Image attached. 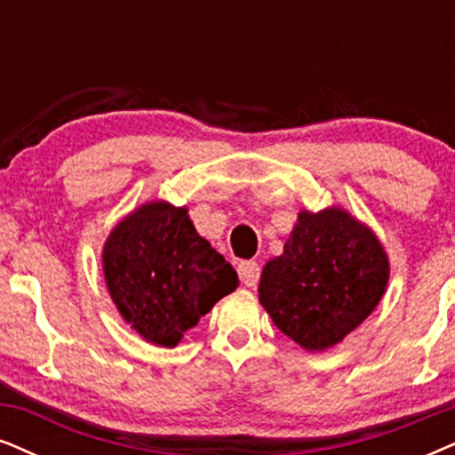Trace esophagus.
<instances>
[{"label": "esophagus", "mask_w": 455, "mask_h": 455, "mask_svg": "<svg viewBox=\"0 0 455 455\" xmlns=\"http://www.w3.org/2000/svg\"><path fill=\"white\" fill-rule=\"evenodd\" d=\"M239 279L245 287H256L258 279H260V267L254 260H243L237 267Z\"/></svg>", "instance_id": "1"}]
</instances>
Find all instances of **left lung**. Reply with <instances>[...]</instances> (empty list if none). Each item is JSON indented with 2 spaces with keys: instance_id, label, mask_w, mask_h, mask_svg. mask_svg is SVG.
Listing matches in <instances>:
<instances>
[{
  "instance_id": "left-lung-1",
  "label": "left lung",
  "mask_w": 455,
  "mask_h": 455,
  "mask_svg": "<svg viewBox=\"0 0 455 455\" xmlns=\"http://www.w3.org/2000/svg\"><path fill=\"white\" fill-rule=\"evenodd\" d=\"M388 277V254L367 224L338 205L302 210L283 254L264 264L258 298L287 338L315 353L370 317Z\"/></svg>"
}]
</instances>
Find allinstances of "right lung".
<instances>
[{
    "mask_svg": "<svg viewBox=\"0 0 455 455\" xmlns=\"http://www.w3.org/2000/svg\"><path fill=\"white\" fill-rule=\"evenodd\" d=\"M102 273L125 323L165 348L178 347L239 283L231 264L195 231L185 205L161 199L115 224L102 247Z\"/></svg>",
    "mask_w": 455,
    "mask_h": 455,
    "instance_id": "obj_1",
    "label": "right lung"
}]
</instances>
